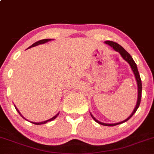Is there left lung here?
<instances>
[{
	"label": "left lung",
	"mask_w": 154,
	"mask_h": 154,
	"mask_svg": "<svg viewBox=\"0 0 154 154\" xmlns=\"http://www.w3.org/2000/svg\"><path fill=\"white\" fill-rule=\"evenodd\" d=\"M105 43H106V44H108V45H109V46H111V47H112L114 50H115V51H118V52H119V54H121V56L122 57V58H123L125 60L127 61V62L128 63L129 65H130L131 68L133 72H134V75H135L136 80H137V85H138V99H137V105H136V107H135V108H134V111H133V112H132V114H131V115L128 116V118H127V119H126L125 120L122 121V122H118V123H114V124L103 123V122H100V121H98L97 119H95V118L93 116H92V114H91V117L93 118V119H94V120L96 121V122H97V123L100 124V125H105V126H114V125H116L123 123V122H126V121L128 120V119H131V116L134 115V114H135V112H136V111H137V110L138 109L139 106H140V102H141V97H142V81H141V78H140V74H139L138 69H137V64L135 63V62H134V60H133L132 57L130 55V54H129V53L127 51H125V50L124 49L123 47H122V46H121L120 45L118 44V43H115V42L110 41V40H107V41L105 42Z\"/></svg>",
	"instance_id": "1"
}]
</instances>
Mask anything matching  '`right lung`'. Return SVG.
<instances>
[{
	"mask_svg": "<svg viewBox=\"0 0 154 154\" xmlns=\"http://www.w3.org/2000/svg\"><path fill=\"white\" fill-rule=\"evenodd\" d=\"M49 40H51V39H44V40H38V41L35 42V43H33V44H32V46H29V48H31V47H34V46H38V45H40V44H43V43H46V42L49 41ZM16 110H17V112L19 113V114H20V112H19V111H18V110H17V108H16ZM58 114H57L56 116H54V117L51 118V119H48V120H46V121H44V122H32V123H33V124H35V125H41V124H45V123H46V122H48V121H51V120H53V119H55V118L57 117V116H58Z\"/></svg>",
	"mask_w": 154,
	"mask_h": 154,
	"instance_id": "1",
	"label": "right lung"
}]
</instances>
